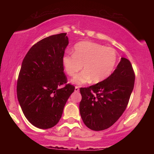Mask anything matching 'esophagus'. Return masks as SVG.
Wrapping results in <instances>:
<instances>
[{
    "label": "esophagus",
    "instance_id": "esophagus-1",
    "mask_svg": "<svg viewBox=\"0 0 154 154\" xmlns=\"http://www.w3.org/2000/svg\"><path fill=\"white\" fill-rule=\"evenodd\" d=\"M79 87H78V86H75V92H79Z\"/></svg>",
    "mask_w": 154,
    "mask_h": 154
}]
</instances>
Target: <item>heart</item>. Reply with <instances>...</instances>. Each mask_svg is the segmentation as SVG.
Returning <instances> with one entry per match:
<instances>
[{
  "label": "heart",
  "mask_w": 154,
  "mask_h": 154,
  "mask_svg": "<svg viewBox=\"0 0 154 154\" xmlns=\"http://www.w3.org/2000/svg\"><path fill=\"white\" fill-rule=\"evenodd\" d=\"M117 60L114 49L91 41H82L74 46L73 54L62 57V64L71 77L75 76L83 66L84 71L72 79L73 83L83 84L92 80L96 83L110 76Z\"/></svg>",
  "instance_id": "obj_1"
}]
</instances>
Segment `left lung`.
Returning a JSON list of instances; mask_svg holds the SVG:
<instances>
[{
  "label": "left lung",
  "mask_w": 154,
  "mask_h": 154,
  "mask_svg": "<svg viewBox=\"0 0 154 154\" xmlns=\"http://www.w3.org/2000/svg\"><path fill=\"white\" fill-rule=\"evenodd\" d=\"M135 75L128 60L122 58L116 69L103 82L81 88L79 111L83 123L95 131L116 123L128 104Z\"/></svg>",
  "instance_id": "obj_1"
}]
</instances>
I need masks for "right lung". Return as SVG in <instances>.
I'll use <instances>...</instances> for the list:
<instances>
[{"mask_svg": "<svg viewBox=\"0 0 154 154\" xmlns=\"http://www.w3.org/2000/svg\"><path fill=\"white\" fill-rule=\"evenodd\" d=\"M69 44L66 33L49 36L35 44L23 60L17 83V96L26 119L41 129L54 127L74 92L68 84L62 57Z\"/></svg>", "mask_w": 154, "mask_h": 154, "instance_id": "1", "label": "right lung"}]
</instances>
